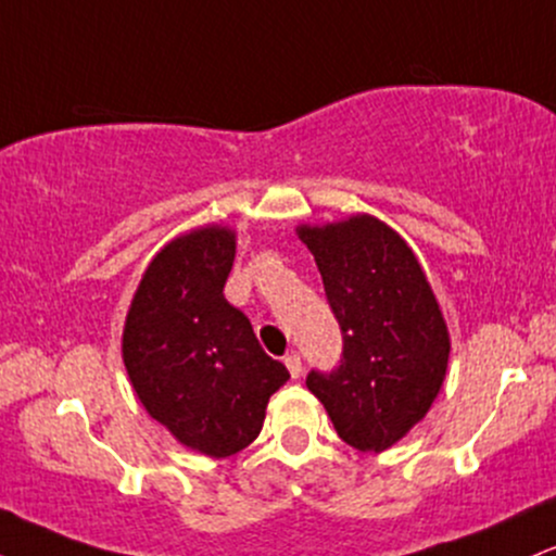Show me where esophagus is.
<instances>
[{
  "label": "esophagus",
  "mask_w": 556,
  "mask_h": 556,
  "mask_svg": "<svg viewBox=\"0 0 556 556\" xmlns=\"http://www.w3.org/2000/svg\"><path fill=\"white\" fill-rule=\"evenodd\" d=\"M285 366H287V371H290V376L292 379H298L300 374H303V361H300V355L298 353H290L285 358Z\"/></svg>",
  "instance_id": "obj_1"
}]
</instances>
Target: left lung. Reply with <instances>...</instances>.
Masks as SVG:
<instances>
[{
    "instance_id": "8db88e82",
    "label": "left lung",
    "mask_w": 556,
    "mask_h": 556,
    "mask_svg": "<svg viewBox=\"0 0 556 556\" xmlns=\"http://www.w3.org/2000/svg\"><path fill=\"white\" fill-rule=\"evenodd\" d=\"M342 329V361L305 387L327 407L342 442L384 452L429 413L444 384L450 331L405 240L376 216L300 225Z\"/></svg>"
}]
</instances>
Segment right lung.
Wrapping results in <instances>:
<instances>
[{"label":"right lung","instance_id":"1","mask_svg":"<svg viewBox=\"0 0 556 556\" xmlns=\"http://www.w3.org/2000/svg\"><path fill=\"white\" fill-rule=\"evenodd\" d=\"M235 232L208 225L151 258L123 331V361L138 400L177 442L229 457L261 433L266 405L290 379L261 350L251 321L227 303Z\"/></svg>","mask_w":556,"mask_h":556}]
</instances>
